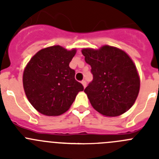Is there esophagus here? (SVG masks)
Here are the masks:
<instances>
[{
  "label": "esophagus",
  "mask_w": 159,
  "mask_h": 159,
  "mask_svg": "<svg viewBox=\"0 0 159 159\" xmlns=\"http://www.w3.org/2000/svg\"><path fill=\"white\" fill-rule=\"evenodd\" d=\"M81 83H82V84H83V86H84V88H85V87L87 86V82H86V81H85V80H83Z\"/></svg>",
  "instance_id": "esophagus-1"
}]
</instances>
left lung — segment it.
I'll return each mask as SVG.
<instances>
[{"label":"left lung","instance_id":"left-lung-1","mask_svg":"<svg viewBox=\"0 0 159 159\" xmlns=\"http://www.w3.org/2000/svg\"><path fill=\"white\" fill-rule=\"evenodd\" d=\"M92 67L93 80L84 89L94 109L115 117L130 109L137 99L140 80L134 62L121 49L104 45L98 50L84 48Z\"/></svg>","mask_w":159,"mask_h":159}]
</instances>
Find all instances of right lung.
<instances>
[{
    "label": "right lung",
    "mask_w": 159,
    "mask_h": 159,
    "mask_svg": "<svg viewBox=\"0 0 159 159\" xmlns=\"http://www.w3.org/2000/svg\"><path fill=\"white\" fill-rule=\"evenodd\" d=\"M76 53L56 45L40 50L28 63L23 74L25 95L36 111L56 116L67 111L84 86L69 67Z\"/></svg>",
    "instance_id": "add662e5"
}]
</instances>
